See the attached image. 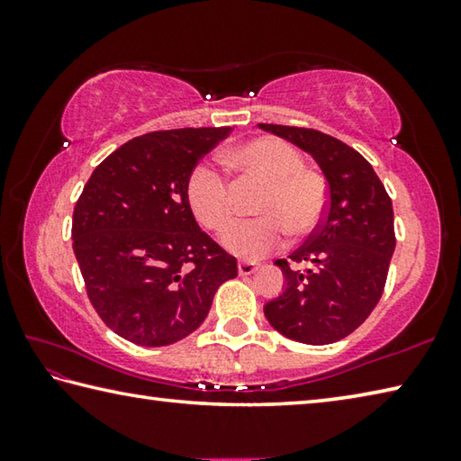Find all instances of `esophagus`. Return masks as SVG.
<instances>
[{"instance_id":"1","label":"esophagus","mask_w":461,"mask_h":461,"mask_svg":"<svg viewBox=\"0 0 461 461\" xmlns=\"http://www.w3.org/2000/svg\"><path fill=\"white\" fill-rule=\"evenodd\" d=\"M258 268H260V264H258V262H252V260H241V262L238 264V270H240L241 276L254 275V272L258 270Z\"/></svg>"}]
</instances>
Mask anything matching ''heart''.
I'll return each mask as SVG.
<instances>
[{
  "mask_svg": "<svg viewBox=\"0 0 461 461\" xmlns=\"http://www.w3.org/2000/svg\"><path fill=\"white\" fill-rule=\"evenodd\" d=\"M223 167L238 189L262 186L254 203L260 217L238 223L223 246L240 258H260L283 246L286 233L305 238L327 212L330 189L319 170L303 165L294 146L278 138H254L223 154ZM186 203L203 228L221 233L236 220V189L212 165L194 167L186 176Z\"/></svg>",
  "mask_w": 461,
  "mask_h": 461,
  "instance_id": "b5f03b06",
  "label": "heart"
}]
</instances>
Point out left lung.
I'll list each match as a JSON object with an SVG mask.
<instances>
[{"label": "left lung", "mask_w": 461, "mask_h": 461, "mask_svg": "<svg viewBox=\"0 0 461 461\" xmlns=\"http://www.w3.org/2000/svg\"><path fill=\"white\" fill-rule=\"evenodd\" d=\"M291 140L321 167L330 201L305 244L275 264L285 293L264 305V315L288 339L325 346L356 331L378 305L393 258V199L364 156L319 130L260 123Z\"/></svg>", "instance_id": "obj_1"}]
</instances>
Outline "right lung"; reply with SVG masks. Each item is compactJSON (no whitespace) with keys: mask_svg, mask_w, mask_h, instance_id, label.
Wrapping results in <instances>:
<instances>
[{"mask_svg":"<svg viewBox=\"0 0 461 461\" xmlns=\"http://www.w3.org/2000/svg\"><path fill=\"white\" fill-rule=\"evenodd\" d=\"M231 128L131 138L93 170L73 212V249L93 309L136 346L181 341L205 321L238 260L199 230L186 176Z\"/></svg>","mask_w":461,"mask_h":461,"instance_id":"1","label":"right lung"}]
</instances>
